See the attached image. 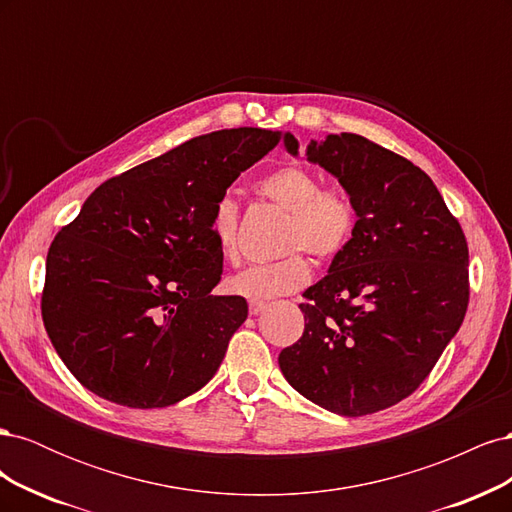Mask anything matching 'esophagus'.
Segmentation results:
<instances>
[{
  "instance_id": "esophagus-1",
  "label": "esophagus",
  "mask_w": 512,
  "mask_h": 512,
  "mask_svg": "<svg viewBox=\"0 0 512 512\" xmlns=\"http://www.w3.org/2000/svg\"><path fill=\"white\" fill-rule=\"evenodd\" d=\"M267 309V303H258V301H250V314L258 316Z\"/></svg>"
}]
</instances>
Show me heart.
Returning a JSON list of instances; mask_svg holds the SVG:
<instances>
[{
	"label": "heart",
	"instance_id": "obj_1",
	"mask_svg": "<svg viewBox=\"0 0 512 512\" xmlns=\"http://www.w3.org/2000/svg\"><path fill=\"white\" fill-rule=\"evenodd\" d=\"M258 190L290 213L284 250H305L316 258H331L348 243L354 228L352 203L344 192L320 188L318 177L309 170L299 166L280 168L262 179ZM237 226V203L230 196L220 198L213 207L209 230L215 247L226 260L237 258ZM309 277V262L299 252H292L275 262L241 269L228 277L226 288L237 297L262 303L301 290Z\"/></svg>",
	"mask_w": 512,
	"mask_h": 512
}]
</instances>
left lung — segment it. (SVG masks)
Returning a JSON list of instances; mask_svg holds the SVG:
<instances>
[{
  "mask_svg": "<svg viewBox=\"0 0 512 512\" xmlns=\"http://www.w3.org/2000/svg\"><path fill=\"white\" fill-rule=\"evenodd\" d=\"M284 147L299 158V141ZM350 196L352 239L301 303L305 331L280 352L294 391L339 416L395 406L418 389L468 309V243L433 181L359 134L305 149Z\"/></svg>",
  "mask_w": 512,
  "mask_h": 512,
  "instance_id": "left-lung-1",
  "label": "left lung"
}]
</instances>
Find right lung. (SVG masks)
I'll return each instance as SVG.
<instances>
[{
    "instance_id": "right-lung-1",
    "label": "right lung",
    "mask_w": 512,
    "mask_h": 512,
    "mask_svg": "<svg viewBox=\"0 0 512 512\" xmlns=\"http://www.w3.org/2000/svg\"><path fill=\"white\" fill-rule=\"evenodd\" d=\"M277 141L260 128L196 136L104 181L61 228L46 256L42 320L85 389L147 410L215 376L247 303L213 294V207Z\"/></svg>"
}]
</instances>
